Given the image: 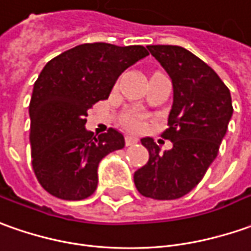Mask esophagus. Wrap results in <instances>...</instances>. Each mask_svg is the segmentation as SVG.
Listing matches in <instances>:
<instances>
[{
	"label": "esophagus",
	"mask_w": 251,
	"mask_h": 251,
	"mask_svg": "<svg viewBox=\"0 0 251 251\" xmlns=\"http://www.w3.org/2000/svg\"><path fill=\"white\" fill-rule=\"evenodd\" d=\"M126 144H127V146L135 145V144H138V138L128 135V137H126Z\"/></svg>",
	"instance_id": "obj_1"
}]
</instances>
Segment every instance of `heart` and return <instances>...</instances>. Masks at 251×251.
Here are the masks:
<instances>
[{"instance_id":"b5f03b06","label":"heart","mask_w":251,"mask_h":251,"mask_svg":"<svg viewBox=\"0 0 251 251\" xmlns=\"http://www.w3.org/2000/svg\"><path fill=\"white\" fill-rule=\"evenodd\" d=\"M124 120L127 123V126H129L131 128L138 129L142 127V117H141V114L129 113L124 117Z\"/></svg>"}]
</instances>
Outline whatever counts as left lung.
I'll return each instance as SVG.
<instances>
[{"label":"left lung","instance_id":"8db88e82","mask_svg":"<svg viewBox=\"0 0 251 251\" xmlns=\"http://www.w3.org/2000/svg\"><path fill=\"white\" fill-rule=\"evenodd\" d=\"M146 48L173 82L169 128L161 135L173 148L160 153L152 138H142L149 161L135 171L134 182L146 198L179 199L199 184L216 160L233 113L231 92L211 67L182 47Z\"/></svg>","mask_w":251,"mask_h":251}]
</instances>
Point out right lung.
<instances>
[{"label": "right lung", "instance_id": "1", "mask_svg": "<svg viewBox=\"0 0 251 251\" xmlns=\"http://www.w3.org/2000/svg\"><path fill=\"white\" fill-rule=\"evenodd\" d=\"M148 55L142 45L81 44L44 66L28 106L30 145L35 176L52 196L82 200L95 192L99 163L126 141L114 128L97 137L85 117L109 98L119 75Z\"/></svg>", "mask_w": 251, "mask_h": 251}]
</instances>
